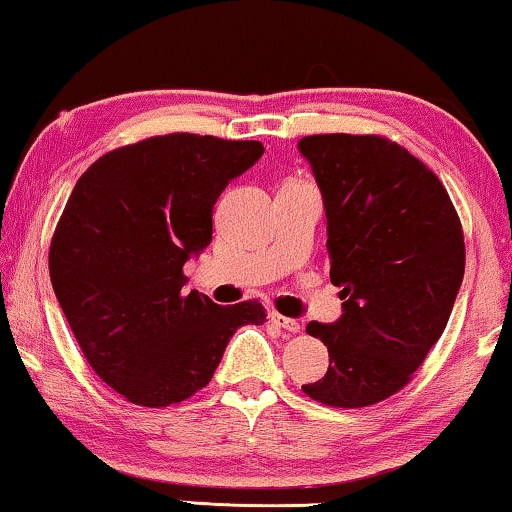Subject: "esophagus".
Returning a JSON list of instances; mask_svg holds the SVG:
<instances>
[{"label":"esophagus","instance_id":"esophagus-1","mask_svg":"<svg viewBox=\"0 0 512 512\" xmlns=\"http://www.w3.org/2000/svg\"><path fill=\"white\" fill-rule=\"evenodd\" d=\"M271 321L275 323V326L285 328L287 332H291V335H296V332H300V323L296 319H289V316H282L278 312L271 314Z\"/></svg>","mask_w":512,"mask_h":512}]
</instances>
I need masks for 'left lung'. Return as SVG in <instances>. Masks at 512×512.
I'll return each instance as SVG.
<instances>
[{"label":"left lung","mask_w":512,"mask_h":512,"mask_svg":"<svg viewBox=\"0 0 512 512\" xmlns=\"http://www.w3.org/2000/svg\"><path fill=\"white\" fill-rule=\"evenodd\" d=\"M328 218L330 282L342 319L312 321L326 376L303 385L332 408H367L410 383L442 337L465 275L456 207L431 168L378 134L298 141Z\"/></svg>","instance_id":"1"}]
</instances>
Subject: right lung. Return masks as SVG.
Instances as JSON below:
<instances>
[{
  "label": "right lung",
  "instance_id": "right-lung-1",
  "mask_svg": "<svg viewBox=\"0 0 512 512\" xmlns=\"http://www.w3.org/2000/svg\"><path fill=\"white\" fill-rule=\"evenodd\" d=\"M262 154L259 141L150 136L102 154L72 189L50 246L52 287L84 358L125 401L189 399L237 328L266 321L257 300L223 307L184 291L218 196Z\"/></svg>",
  "mask_w": 512,
  "mask_h": 512
}]
</instances>
